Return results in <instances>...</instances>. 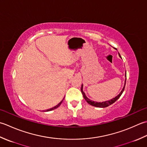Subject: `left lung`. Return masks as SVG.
Listing matches in <instances>:
<instances>
[{
  "label": "left lung",
  "instance_id": "8db88e82",
  "mask_svg": "<svg viewBox=\"0 0 147 147\" xmlns=\"http://www.w3.org/2000/svg\"><path fill=\"white\" fill-rule=\"evenodd\" d=\"M119 56L121 57V55H120V54L119 53ZM125 77H126V73H125ZM125 81H126V78H125V83H124V88L123 89H122V90L121 91V92H120V93L117 96H115V98H112V100H108V101H103V102H96V101H92L91 100H89V99L86 96V94L83 91V85H82L81 86V89H80V90H81V92L82 93V95L84 96V98L85 99L86 101L88 102L89 105H91L93 106V107H99V108H105V107H109L110 105H111L112 104H113V103H115V101L118 100V99L120 98V96H121V94H122V92H123L124 90V88H125Z\"/></svg>",
  "mask_w": 147,
  "mask_h": 147
}]
</instances>
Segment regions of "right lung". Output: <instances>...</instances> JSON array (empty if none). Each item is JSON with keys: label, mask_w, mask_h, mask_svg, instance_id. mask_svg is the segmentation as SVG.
<instances>
[{"label": "right lung", "mask_w": 147, "mask_h": 147, "mask_svg": "<svg viewBox=\"0 0 147 147\" xmlns=\"http://www.w3.org/2000/svg\"><path fill=\"white\" fill-rule=\"evenodd\" d=\"M63 100H64V98L63 99V100L61 101L60 103H58V105H57L56 106H55V107H53V108H51V109H48V110H45V112H48V111H51V110H55V109H57V108L58 107H59V106L60 105H61V103L63 102Z\"/></svg>", "instance_id": "add662e5"}]
</instances>
